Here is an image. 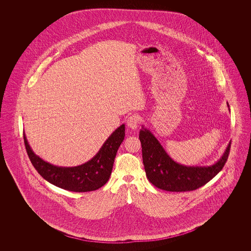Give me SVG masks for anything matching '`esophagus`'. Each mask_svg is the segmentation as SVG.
<instances>
[{"label": "esophagus", "mask_w": 251, "mask_h": 251, "mask_svg": "<svg viewBox=\"0 0 251 251\" xmlns=\"http://www.w3.org/2000/svg\"><path fill=\"white\" fill-rule=\"evenodd\" d=\"M140 118L138 115H131L127 120V126L131 130H136L139 125Z\"/></svg>", "instance_id": "1"}]
</instances>
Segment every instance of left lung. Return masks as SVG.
Instances as JSON below:
<instances>
[{"label":"left lung","instance_id":"obj_1","mask_svg":"<svg viewBox=\"0 0 251 251\" xmlns=\"http://www.w3.org/2000/svg\"><path fill=\"white\" fill-rule=\"evenodd\" d=\"M227 105L229 111L227 102ZM139 139L148 179L157 188L169 192L192 191L206 184L221 171L230 149L229 142L224 153L213 165L185 166L168 155L154 134L143 125L139 131Z\"/></svg>","mask_w":251,"mask_h":251}]
</instances>
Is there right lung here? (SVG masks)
<instances>
[{
  "mask_svg": "<svg viewBox=\"0 0 251 251\" xmlns=\"http://www.w3.org/2000/svg\"><path fill=\"white\" fill-rule=\"evenodd\" d=\"M125 136V124L120 125L102 144L92 159L76 167H58L36 155L24 131V144L31 163L50 183L72 192L95 191L110 178L114 161Z\"/></svg>",
  "mask_w": 251,
  "mask_h": 251,
  "instance_id": "obj_1",
  "label": "right lung"
}]
</instances>
